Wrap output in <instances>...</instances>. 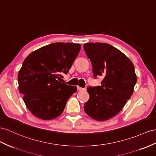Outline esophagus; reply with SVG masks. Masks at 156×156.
<instances>
[{"mask_svg": "<svg viewBox=\"0 0 156 156\" xmlns=\"http://www.w3.org/2000/svg\"><path fill=\"white\" fill-rule=\"evenodd\" d=\"M77 89L78 91H82V90H84V88H83V87H81L80 86H77Z\"/></svg>", "mask_w": 156, "mask_h": 156, "instance_id": "obj_1", "label": "esophagus"}]
</instances>
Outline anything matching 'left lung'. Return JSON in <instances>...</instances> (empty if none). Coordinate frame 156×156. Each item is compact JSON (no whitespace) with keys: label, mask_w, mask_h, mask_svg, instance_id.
I'll return each instance as SVG.
<instances>
[{"label":"left lung","mask_w":156,"mask_h":156,"mask_svg":"<svg viewBox=\"0 0 156 156\" xmlns=\"http://www.w3.org/2000/svg\"><path fill=\"white\" fill-rule=\"evenodd\" d=\"M83 49L92 64L95 78H103L101 86L87 88L90 99L84 111L96 121H106L117 115L133 94L137 81L134 66L125 54L109 44L87 43Z\"/></svg>","instance_id":"left-lung-1"}]
</instances>
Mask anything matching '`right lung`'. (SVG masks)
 I'll list each match as a JSON object with an SVG mask.
<instances>
[{
	"label": "right lung",
	"mask_w": 156,
	"mask_h": 156,
	"mask_svg": "<svg viewBox=\"0 0 156 156\" xmlns=\"http://www.w3.org/2000/svg\"><path fill=\"white\" fill-rule=\"evenodd\" d=\"M80 48L78 43H51L32 52L23 62L18 73L19 91L34 116L51 120L63 112L77 87L58 80L69 73Z\"/></svg>",
	"instance_id": "right-lung-1"
}]
</instances>
